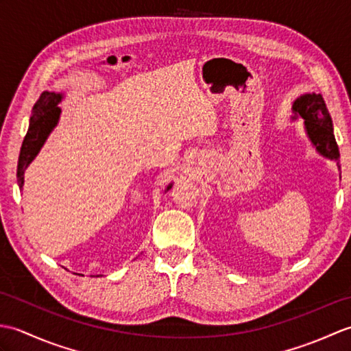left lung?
<instances>
[{"mask_svg": "<svg viewBox=\"0 0 351 351\" xmlns=\"http://www.w3.org/2000/svg\"><path fill=\"white\" fill-rule=\"evenodd\" d=\"M303 119L304 132L315 147V151L327 160H339V149L333 136V123L326 107L323 96L319 93H304L293 104L291 121Z\"/></svg>", "mask_w": 351, "mask_h": 351, "instance_id": "8db88e82", "label": "left lung"}]
</instances>
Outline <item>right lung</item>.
Returning <instances> with one entry per match:
<instances>
[{"instance_id": "right-lung-1", "label": "right lung", "mask_w": 351, "mask_h": 351, "mask_svg": "<svg viewBox=\"0 0 351 351\" xmlns=\"http://www.w3.org/2000/svg\"><path fill=\"white\" fill-rule=\"evenodd\" d=\"M63 98H64V93L62 92L45 90L42 92L40 98L34 104L32 117H29L27 136L24 141H22V147H21V154L18 160L16 176H18V185L21 190L24 187L25 170L28 169L29 164L33 162L37 154L40 152L45 141L48 140L49 134L54 131L58 121H60L62 108L58 107V104L63 101ZM170 189H171V184L167 185L166 191H169Z\"/></svg>"}]
</instances>
